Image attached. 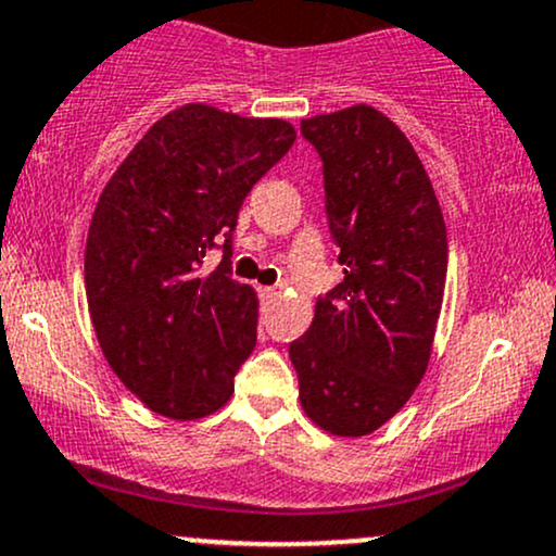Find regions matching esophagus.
Here are the masks:
<instances>
[{"instance_id": "34e87169", "label": "esophagus", "mask_w": 556, "mask_h": 556, "mask_svg": "<svg viewBox=\"0 0 556 556\" xmlns=\"http://www.w3.org/2000/svg\"><path fill=\"white\" fill-rule=\"evenodd\" d=\"M261 298L264 300H271V298H277V290H274V287H261Z\"/></svg>"}]
</instances>
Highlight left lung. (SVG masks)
<instances>
[{
    "mask_svg": "<svg viewBox=\"0 0 556 556\" xmlns=\"http://www.w3.org/2000/svg\"><path fill=\"white\" fill-rule=\"evenodd\" d=\"M324 162L344 279L290 344L300 405L331 437L397 416L429 368L446 279V227L424 164L368 104L300 123Z\"/></svg>",
    "mask_w": 556,
    "mask_h": 556,
    "instance_id": "obj_1",
    "label": "left lung"
}]
</instances>
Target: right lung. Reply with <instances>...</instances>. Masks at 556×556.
I'll list each match as a JSON object with an SVG mask.
<instances>
[{"label": "right lung", "instance_id": "obj_1", "mask_svg": "<svg viewBox=\"0 0 556 556\" xmlns=\"http://www.w3.org/2000/svg\"><path fill=\"white\" fill-rule=\"evenodd\" d=\"M292 143L285 119L182 104L101 190L86 240L88 314L112 371L159 416L198 420L232 397L258 327L256 290L229 277L232 229ZM219 237L226 258L201 273Z\"/></svg>", "mask_w": 556, "mask_h": 556}]
</instances>
